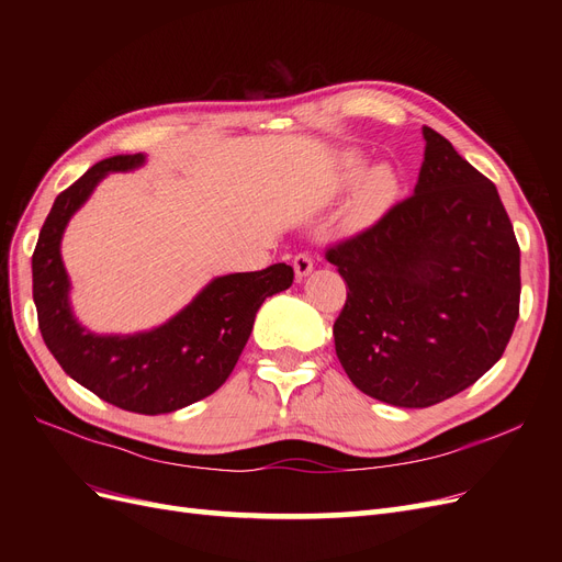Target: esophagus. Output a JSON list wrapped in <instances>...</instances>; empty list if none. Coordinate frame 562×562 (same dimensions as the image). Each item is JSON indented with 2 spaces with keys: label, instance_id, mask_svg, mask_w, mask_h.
Instances as JSON below:
<instances>
[{
  "label": "esophagus",
  "instance_id": "34e87169",
  "mask_svg": "<svg viewBox=\"0 0 562 562\" xmlns=\"http://www.w3.org/2000/svg\"><path fill=\"white\" fill-rule=\"evenodd\" d=\"M293 269H295V277H297V281H302L304 277H310V274H312V269H314L312 255H307V252H300V255H295Z\"/></svg>",
  "mask_w": 562,
  "mask_h": 562
}]
</instances>
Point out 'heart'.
<instances>
[{"label": "heart", "mask_w": 562, "mask_h": 562, "mask_svg": "<svg viewBox=\"0 0 562 562\" xmlns=\"http://www.w3.org/2000/svg\"><path fill=\"white\" fill-rule=\"evenodd\" d=\"M361 159H353L349 171H347V180H353L356 173H359ZM398 192V182L396 176L391 173V168L386 166H372L356 182V190L349 203V213L347 220L351 227H368L380 220V215L389 209V203L394 201Z\"/></svg>", "instance_id": "1"}]
</instances>
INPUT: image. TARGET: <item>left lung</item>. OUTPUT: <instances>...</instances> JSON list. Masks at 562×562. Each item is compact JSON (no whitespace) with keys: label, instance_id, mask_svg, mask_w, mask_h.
<instances>
[{"label":"left lung","instance_id":"8db88e82","mask_svg":"<svg viewBox=\"0 0 562 562\" xmlns=\"http://www.w3.org/2000/svg\"><path fill=\"white\" fill-rule=\"evenodd\" d=\"M411 199L328 248L347 281L335 351L363 394L446 401L495 366L520 304V248L497 187L434 128Z\"/></svg>","mask_w":562,"mask_h":562}]
</instances>
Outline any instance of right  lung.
<instances>
[{
    "mask_svg": "<svg viewBox=\"0 0 562 562\" xmlns=\"http://www.w3.org/2000/svg\"><path fill=\"white\" fill-rule=\"evenodd\" d=\"M145 155L98 161L54 201L32 255V297L40 330L60 368L95 396L140 415L180 411L225 384L248 342L262 302L293 283V267L213 279L161 326L133 335H98L83 328L70 304L60 241L70 217L108 173L135 171Z\"/></svg>",
    "mask_w": 562,
    "mask_h": 562,
    "instance_id": "obj_1",
    "label": "right lung"
}]
</instances>
